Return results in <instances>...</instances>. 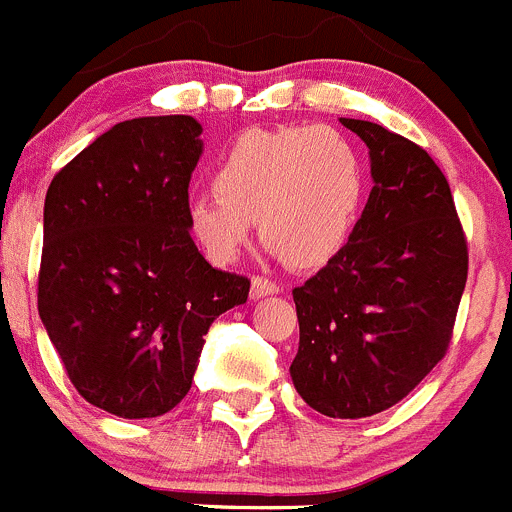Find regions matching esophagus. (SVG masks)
Returning <instances> with one entry per match:
<instances>
[{
    "mask_svg": "<svg viewBox=\"0 0 512 512\" xmlns=\"http://www.w3.org/2000/svg\"><path fill=\"white\" fill-rule=\"evenodd\" d=\"M279 284H274V281L264 279V276H253L251 279V299H264V296H274L279 294Z\"/></svg>",
    "mask_w": 512,
    "mask_h": 512,
    "instance_id": "1",
    "label": "esophagus"
}]
</instances>
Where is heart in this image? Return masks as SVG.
<instances>
[{"instance_id":"heart-1","label":"heart","mask_w":512,"mask_h":512,"mask_svg":"<svg viewBox=\"0 0 512 512\" xmlns=\"http://www.w3.org/2000/svg\"><path fill=\"white\" fill-rule=\"evenodd\" d=\"M367 160L334 128L248 130L223 153L213 191L186 201L188 236L211 264L236 261L251 238L294 269L337 259L367 203Z\"/></svg>"}]
</instances>
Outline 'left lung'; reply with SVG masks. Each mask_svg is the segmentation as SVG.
<instances>
[{"mask_svg": "<svg viewBox=\"0 0 512 512\" xmlns=\"http://www.w3.org/2000/svg\"><path fill=\"white\" fill-rule=\"evenodd\" d=\"M339 120L369 148L374 186L344 251L294 289L289 372L311 410L359 420L397 405L445 357L467 243L447 178L420 145Z\"/></svg>", "mask_w": 512, "mask_h": 512, "instance_id": "8db88e82", "label": "left lung"}]
</instances>
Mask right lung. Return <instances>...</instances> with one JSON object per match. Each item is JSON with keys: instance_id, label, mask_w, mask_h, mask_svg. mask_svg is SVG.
Segmentation results:
<instances>
[{"instance_id": "add662e5", "label": "right lung", "mask_w": 512, "mask_h": 512, "mask_svg": "<svg viewBox=\"0 0 512 512\" xmlns=\"http://www.w3.org/2000/svg\"><path fill=\"white\" fill-rule=\"evenodd\" d=\"M201 133L191 115L125 120L47 188L40 319L77 392L123 420L173 410L208 326L248 299L188 236Z\"/></svg>"}]
</instances>
